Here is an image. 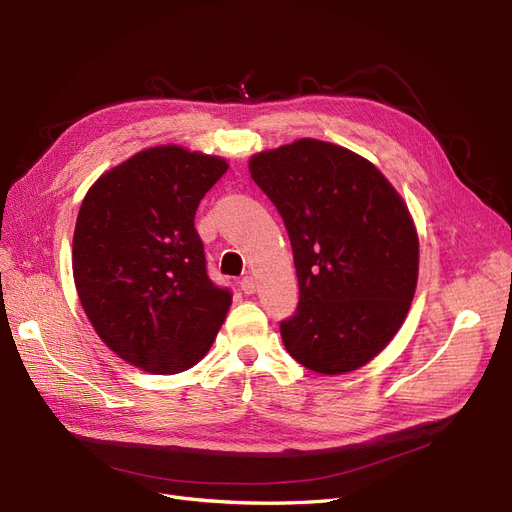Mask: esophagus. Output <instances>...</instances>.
<instances>
[{
    "mask_svg": "<svg viewBox=\"0 0 512 512\" xmlns=\"http://www.w3.org/2000/svg\"><path fill=\"white\" fill-rule=\"evenodd\" d=\"M240 288H242V292H245V294H253L257 290V282H255L253 276H245V278L240 280Z\"/></svg>",
    "mask_w": 512,
    "mask_h": 512,
    "instance_id": "1",
    "label": "esophagus"
}]
</instances>
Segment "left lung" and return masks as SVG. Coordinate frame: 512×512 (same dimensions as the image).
Wrapping results in <instances>:
<instances>
[{"mask_svg": "<svg viewBox=\"0 0 512 512\" xmlns=\"http://www.w3.org/2000/svg\"><path fill=\"white\" fill-rule=\"evenodd\" d=\"M249 170L282 215L297 267L286 351L324 375L363 367L415 297L419 238L405 201L371 161L317 139L261 151Z\"/></svg>", "mask_w": 512, "mask_h": 512, "instance_id": "8db88e82", "label": "left lung"}]
</instances>
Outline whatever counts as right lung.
Returning <instances> with one entry per match:
<instances>
[{
	"mask_svg": "<svg viewBox=\"0 0 512 512\" xmlns=\"http://www.w3.org/2000/svg\"><path fill=\"white\" fill-rule=\"evenodd\" d=\"M226 170L222 157L159 145L105 172L80 205L78 299L99 338L134 367L191 369L224 324L232 292L207 276L195 213Z\"/></svg>",
	"mask_w": 512,
	"mask_h": 512,
	"instance_id": "1",
	"label": "right lung"
}]
</instances>
